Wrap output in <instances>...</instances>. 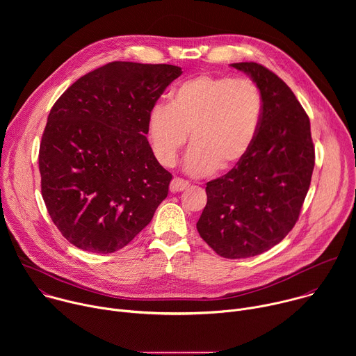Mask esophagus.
Masks as SVG:
<instances>
[{"mask_svg":"<svg viewBox=\"0 0 356 356\" xmlns=\"http://www.w3.org/2000/svg\"><path fill=\"white\" fill-rule=\"evenodd\" d=\"M188 183L183 179H179V177H175L170 183V191L172 193H180V191H184L188 188Z\"/></svg>","mask_w":356,"mask_h":356,"instance_id":"1","label":"esophagus"}]
</instances>
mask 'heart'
I'll list each match as a JSON object with an SVG mask.
<instances>
[{
  "label": "heart",
  "mask_w": 356,
  "mask_h": 356,
  "mask_svg": "<svg viewBox=\"0 0 356 356\" xmlns=\"http://www.w3.org/2000/svg\"><path fill=\"white\" fill-rule=\"evenodd\" d=\"M264 117L257 83L231 76L201 74L169 92V106L150 110L146 135L158 162L172 168L190 132L184 170L195 177L231 170L248 155Z\"/></svg>",
  "instance_id": "b5f03b06"
}]
</instances>
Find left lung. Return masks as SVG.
<instances>
[{
    "label": "left lung",
    "mask_w": 356,
    "mask_h": 356,
    "mask_svg": "<svg viewBox=\"0 0 356 356\" xmlns=\"http://www.w3.org/2000/svg\"><path fill=\"white\" fill-rule=\"evenodd\" d=\"M231 66L261 88L264 117L243 161L207 183L197 231L220 257L242 259L261 255L291 231L316 156L310 120L289 86L259 63Z\"/></svg>",
    "instance_id": "8db88e82"
}]
</instances>
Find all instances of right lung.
I'll list each match as a JSON object with an SVG mask.
<instances>
[{"mask_svg": "<svg viewBox=\"0 0 356 356\" xmlns=\"http://www.w3.org/2000/svg\"><path fill=\"white\" fill-rule=\"evenodd\" d=\"M180 74L173 65L111 62L80 77L50 110L39 147L42 197L79 249L124 248L168 197L172 175L152 152L146 122Z\"/></svg>", "mask_w": 356, "mask_h": 356, "instance_id": "right-lung-1", "label": "right lung"}]
</instances>
